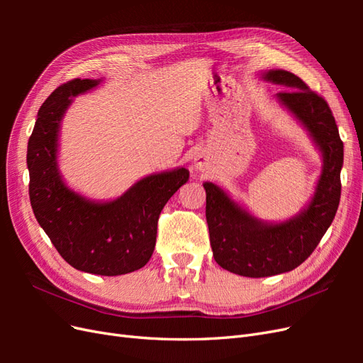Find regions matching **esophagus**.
I'll return each instance as SVG.
<instances>
[{
  "label": "esophagus",
  "mask_w": 363,
  "mask_h": 363,
  "mask_svg": "<svg viewBox=\"0 0 363 363\" xmlns=\"http://www.w3.org/2000/svg\"><path fill=\"white\" fill-rule=\"evenodd\" d=\"M208 164H211V159H208V156H206L204 152H199L194 157V169L196 171H206L208 168Z\"/></svg>",
  "instance_id": "esophagus-1"
}]
</instances>
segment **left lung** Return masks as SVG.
I'll list each match as a JSON object with an SVG mask.
<instances>
[{
	"mask_svg": "<svg viewBox=\"0 0 363 363\" xmlns=\"http://www.w3.org/2000/svg\"><path fill=\"white\" fill-rule=\"evenodd\" d=\"M262 79L289 91L277 100L300 121L323 155L316 189L300 213L283 223L252 216L223 188L206 182V219L213 257L221 268L244 277H269L295 269L309 257L330 227L340 200L344 144L327 101L295 74L269 69Z\"/></svg>",
	"mask_w": 363,
	"mask_h": 363,
	"instance_id": "obj_1",
	"label": "left lung"
}]
</instances>
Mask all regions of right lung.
Wrapping results in <instances>:
<instances>
[{
    "mask_svg": "<svg viewBox=\"0 0 363 363\" xmlns=\"http://www.w3.org/2000/svg\"><path fill=\"white\" fill-rule=\"evenodd\" d=\"M100 82L71 80L40 106L27 147L28 192L39 225L71 267L98 276H121L147 265L155 251L162 208L189 180V171L177 168L147 175L106 203L69 189L57 164L60 123L72 96Z\"/></svg>",
    "mask_w": 363,
    "mask_h": 363,
    "instance_id": "add662e5",
    "label": "right lung"
}]
</instances>
